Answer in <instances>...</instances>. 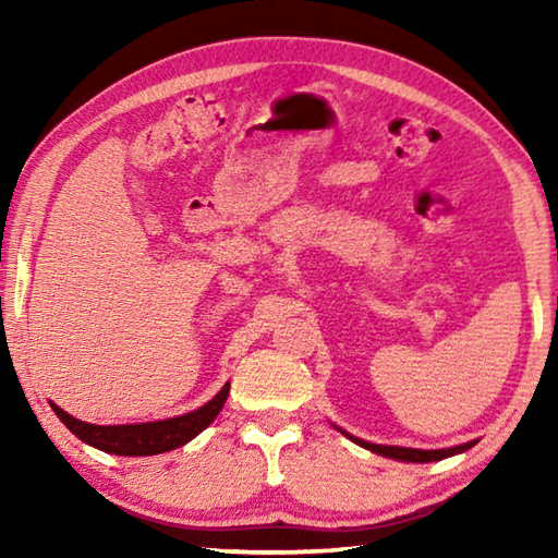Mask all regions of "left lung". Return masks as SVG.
I'll return each mask as SVG.
<instances>
[{
	"label": "left lung",
	"instance_id": "obj_1",
	"mask_svg": "<svg viewBox=\"0 0 558 558\" xmlns=\"http://www.w3.org/2000/svg\"><path fill=\"white\" fill-rule=\"evenodd\" d=\"M339 433H344L349 440H354L356 446H362L366 450L376 452V456H384V458H393V460H401V462H433V460H442V458H450V456H458V452H465L468 448L475 446V440L470 442H462V446L456 448H442V450H418V448H399V446H376V442H366L362 438H354L349 436L347 430L337 428Z\"/></svg>",
	"mask_w": 558,
	"mask_h": 558
}]
</instances>
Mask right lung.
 Instances as JSON below:
<instances>
[{
    "mask_svg": "<svg viewBox=\"0 0 558 558\" xmlns=\"http://www.w3.org/2000/svg\"><path fill=\"white\" fill-rule=\"evenodd\" d=\"M229 389L231 384H223V389L216 393L209 403H204L202 409H196L192 413L177 415V418L167 421L130 423V426H93V423L73 418V415L59 409L56 403H51V409L65 423V428H69L73 436H78L93 448L116 452V456H159V452L174 450L199 436L223 409Z\"/></svg>",
    "mask_w": 558,
    "mask_h": 558,
    "instance_id": "add662e5",
    "label": "right lung"
}]
</instances>
